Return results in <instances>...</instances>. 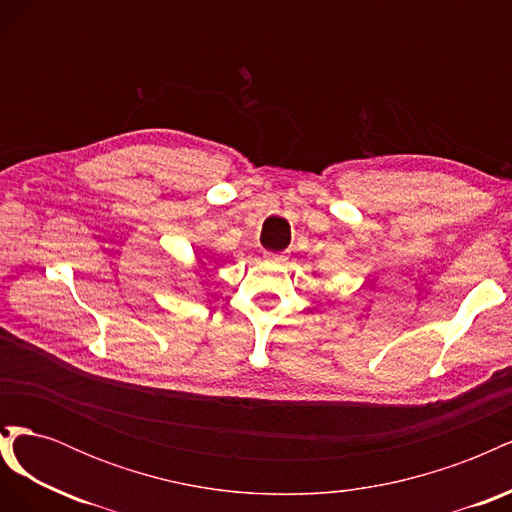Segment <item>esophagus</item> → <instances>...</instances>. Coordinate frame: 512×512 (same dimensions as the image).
Listing matches in <instances>:
<instances>
[{
    "mask_svg": "<svg viewBox=\"0 0 512 512\" xmlns=\"http://www.w3.org/2000/svg\"><path fill=\"white\" fill-rule=\"evenodd\" d=\"M265 260H269V262H286V260H288V256H286V254L267 252V254H265Z\"/></svg>",
    "mask_w": 512,
    "mask_h": 512,
    "instance_id": "1",
    "label": "esophagus"
}]
</instances>
